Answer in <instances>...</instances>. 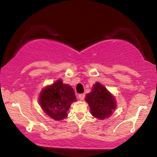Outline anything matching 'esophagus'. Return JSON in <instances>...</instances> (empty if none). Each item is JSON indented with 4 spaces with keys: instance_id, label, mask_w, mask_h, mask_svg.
<instances>
[{
    "instance_id": "esophagus-1",
    "label": "esophagus",
    "mask_w": 157,
    "mask_h": 157,
    "mask_svg": "<svg viewBox=\"0 0 157 157\" xmlns=\"http://www.w3.org/2000/svg\"><path fill=\"white\" fill-rule=\"evenodd\" d=\"M84 94H79V95H78V98L80 100H84Z\"/></svg>"
}]
</instances>
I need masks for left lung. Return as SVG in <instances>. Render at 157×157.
I'll list each match as a JSON object with an SVG mask.
<instances>
[{"label": "left lung", "mask_w": 157, "mask_h": 157, "mask_svg": "<svg viewBox=\"0 0 157 157\" xmlns=\"http://www.w3.org/2000/svg\"><path fill=\"white\" fill-rule=\"evenodd\" d=\"M85 101L88 103L92 116L100 120L109 118L116 108L115 97L100 82L94 85Z\"/></svg>", "instance_id": "8db88e82"}]
</instances>
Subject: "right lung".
I'll use <instances>...</instances> for the list:
<instances>
[{
	"mask_svg": "<svg viewBox=\"0 0 157 157\" xmlns=\"http://www.w3.org/2000/svg\"><path fill=\"white\" fill-rule=\"evenodd\" d=\"M77 101L73 89L63 84L62 79L42 89L39 102L45 113L55 121H62L68 116L67 111Z\"/></svg>",
	"mask_w": 157,
	"mask_h": 157,
	"instance_id": "right-lung-1",
	"label": "right lung"
}]
</instances>
